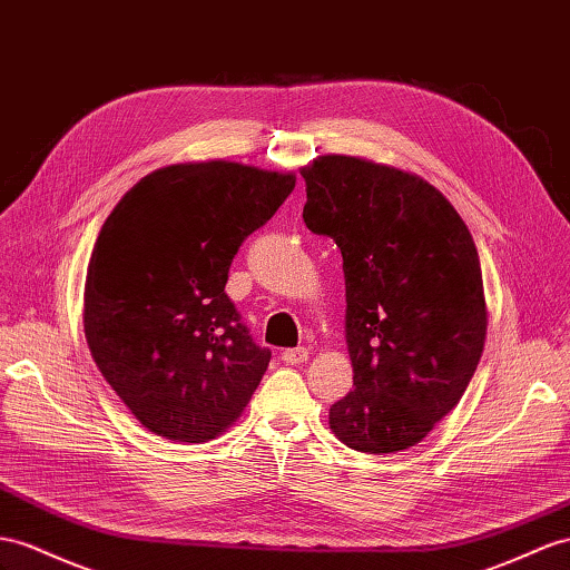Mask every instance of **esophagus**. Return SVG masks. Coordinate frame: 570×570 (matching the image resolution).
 I'll use <instances>...</instances> for the list:
<instances>
[{"instance_id": "obj_1", "label": "esophagus", "mask_w": 570, "mask_h": 570, "mask_svg": "<svg viewBox=\"0 0 570 570\" xmlns=\"http://www.w3.org/2000/svg\"><path fill=\"white\" fill-rule=\"evenodd\" d=\"M282 361L286 363V366H298V363H305L308 361V348H286V352L282 354Z\"/></svg>"}]
</instances>
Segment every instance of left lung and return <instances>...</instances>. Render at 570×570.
<instances>
[{
	"label": "left lung",
	"instance_id": "obj_1",
	"mask_svg": "<svg viewBox=\"0 0 570 570\" xmlns=\"http://www.w3.org/2000/svg\"><path fill=\"white\" fill-rule=\"evenodd\" d=\"M303 222L342 250L354 390L330 429L371 455L416 445L462 397L487 340L476 245L433 185L352 156L303 168Z\"/></svg>",
	"mask_w": 570,
	"mask_h": 570
}]
</instances>
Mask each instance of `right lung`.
<instances>
[{
	"instance_id": "right-lung-1",
	"label": "right lung",
	"mask_w": 570,
	"mask_h": 570,
	"mask_svg": "<svg viewBox=\"0 0 570 570\" xmlns=\"http://www.w3.org/2000/svg\"><path fill=\"white\" fill-rule=\"evenodd\" d=\"M294 175L209 160L154 170L110 212L83 288V330L141 424L204 443L240 416L272 352L226 296L230 262L294 189Z\"/></svg>"
}]
</instances>
